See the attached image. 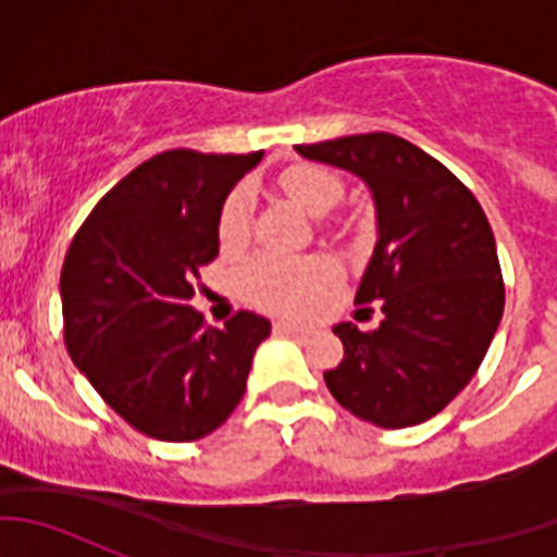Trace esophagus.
I'll return each mask as SVG.
<instances>
[{
  "mask_svg": "<svg viewBox=\"0 0 557 557\" xmlns=\"http://www.w3.org/2000/svg\"><path fill=\"white\" fill-rule=\"evenodd\" d=\"M274 331H277V334H285V336H307V334H310V331L301 329V325L285 323V320H277V323H274Z\"/></svg>",
  "mask_w": 557,
  "mask_h": 557,
  "instance_id": "esophagus-1",
  "label": "esophagus"
}]
</instances>
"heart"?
Returning <instances> with one entry per match:
<instances>
[{
    "instance_id": "heart-1",
    "label": "heart",
    "mask_w": 557,
    "mask_h": 557,
    "mask_svg": "<svg viewBox=\"0 0 557 557\" xmlns=\"http://www.w3.org/2000/svg\"><path fill=\"white\" fill-rule=\"evenodd\" d=\"M280 185L285 194L305 207L314 218L329 215L345 196V183L318 164H296L280 174ZM250 190L237 188L226 199L218 223V239L223 250H237L245 245L250 228ZM339 277V267L325 256L288 258V256H256L239 269V288L250 301L267 310L299 312Z\"/></svg>"
}]
</instances>
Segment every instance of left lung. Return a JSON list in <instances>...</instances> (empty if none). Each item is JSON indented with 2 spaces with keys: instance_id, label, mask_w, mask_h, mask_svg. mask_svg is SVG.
<instances>
[{
  "instance_id": "1",
  "label": "left lung",
  "mask_w": 557,
  "mask_h": 557,
  "mask_svg": "<svg viewBox=\"0 0 557 557\" xmlns=\"http://www.w3.org/2000/svg\"><path fill=\"white\" fill-rule=\"evenodd\" d=\"M296 150L363 180L377 218L356 305L380 301L383 320L374 331L334 325L345 358L323 372L325 385L347 412L380 429L425 423L469 385L502 323L491 223L447 166L396 134Z\"/></svg>"
}]
</instances>
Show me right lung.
<instances>
[{
  "label": "right lung",
  "instance_id": "right-lung-1",
  "mask_svg": "<svg viewBox=\"0 0 557 557\" xmlns=\"http://www.w3.org/2000/svg\"><path fill=\"white\" fill-rule=\"evenodd\" d=\"M263 153L166 150L102 196L61 269L64 339L99 396L161 442L212 434L243 401L272 323L239 312L223 329L190 307L221 250L223 201Z\"/></svg>",
  "mask_w": 557,
  "mask_h": 557
}]
</instances>
